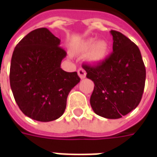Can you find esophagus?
<instances>
[{
  "mask_svg": "<svg viewBox=\"0 0 157 157\" xmlns=\"http://www.w3.org/2000/svg\"><path fill=\"white\" fill-rule=\"evenodd\" d=\"M77 73H78L79 77H80L81 79L85 78V77H86V75H87V73H86L85 70H83V69H82V68H80V69L77 70Z\"/></svg>",
  "mask_w": 157,
  "mask_h": 157,
  "instance_id": "obj_1",
  "label": "esophagus"
}]
</instances>
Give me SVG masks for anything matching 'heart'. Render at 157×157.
<instances>
[{
  "label": "heart",
  "instance_id": "heart-1",
  "mask_svg": "<svg viewBox=\"0 0 157 157\" xmlns=\"http://www.w3.org/2000/svg\"><path fill=\"white\" fill-rule=\"evenodd\" d=\"M75 54H82L87 52V60L93 64H99L108 57L110 53V44L106 40L96 38H88L83 40L71 48Z\"/></svg>",
  "mask_w": 157,
  "mask_h": 157
}]
</instances>
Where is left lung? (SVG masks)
I'll return each mask as SVG.
<instances>
[{"label": "left lung", "instance_id": "obj_1", "mask_svg": "<svg viewBox=\"0 0 157 157\" xmlns=\"http://www.w3.org/2000/svg\"><path fill=\"white\" fill-rule=\"evenodd\" d=\"M113 53L96 66L83 64L94 88L90 105L105 119H119L137 107L145 84L146 70L137 45L119 32L112 30Z\"/></svg>", "mask_w": 157, "mask_h": 157}]
</instances>
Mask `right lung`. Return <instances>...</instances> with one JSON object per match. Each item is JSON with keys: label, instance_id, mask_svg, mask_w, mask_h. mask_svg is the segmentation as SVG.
<instances>
[{"label": "right lung", "instance_id": "1", "mask_svg": "<svg viewBox=\"0 0 157 157\" xmlns=\"http://www.w3.org/2000/svg\"><path fill=\"white\" fill-rule=\"evenodd\" d=\"M47 28L33 30L16 45L10 86L17 105L31 119L49 122L64 113L70 90L80 82L76 72L61 69L66 52Z\"/></svg>", "mask_w": 157, "mask_h": 157}]
</instances>
